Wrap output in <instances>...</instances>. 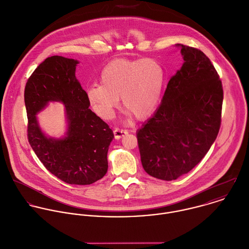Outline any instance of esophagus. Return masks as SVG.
I'll list each match as a JSON object with an SVG mask.
<instances>
[{"label":"esophagus","instance_id":"34e87169","mask_svg":"<svg viewBox=\"0 0 249 249\" xmlns=\"http://www.w3.org/2000/svg\"><path fill=\"white\" fill-rule=\"evenodd\" d=\"M127 133H128L127 130H124V129H121V128H118V127H116L114 129V135H115L116 139H120V138H122L123 136H124Z\"/></svg>","mask_w":249,"mask_h":249}]
</instances>
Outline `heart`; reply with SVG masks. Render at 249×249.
Returning a JSON list of instances; mask_svg holds the SVG:
<instances>
[{"label": "heart", "mask_w": 249, "mask_h": 249, "mask_svg": "<svg viewBox=\"0 0 249 249\" xmlns=\"http://www.w3.org/2000/svg\"><path fill=\"white\" fill-rule=\"evenodd\" d=\"M100 85L88 88V101L100 118L110 120L122 97L127 116L145 120L157 110L163 91L165 72L155 59H116L100 73Z\"/></svg>", "instance_id": "b5f03b06"}]
</instances>
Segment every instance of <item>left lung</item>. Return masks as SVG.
I'll use <instances>...</instances> for the list:
<instances>
[{"label": "left lung", "mask_w": 249, "mask_h": 249, "mask_svg": "<svg viewBox=\"0 0 249 249\" xmlns=\"http://www.w3.org/2000/svg\"><path fill=\"white\" fill-rule=\"evenodd\" d=\"M184 63L169 80L160 107L136 132L141 162L151 176L171 181L192 170L214 143L223 89L209 58L181 44Z\"/></svg>", "instance_id": "obj_1"}]
</instances>
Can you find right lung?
<instances>
[{"label": "right lung", "mask_w": 249, "mask_h": 249, "mask_svg": "<svg viewBox=\"0 0 249 249\" xmlns=\"http://www.w3.org/2000/svg\"><path fill=\"white\" fill-rule=\"evenodd\" d=\"M78 60L48 57L29 78L24 91L28 117V141L45 167L60 180L89 185L108 170L107 153L114 138L109 125L90 109L87 92L76 79ZM50 102L66 107L67 132L59 139L48 137L36 115Z\"/></svg>", "instance_id": "right-lung-1"}]
</instances>
